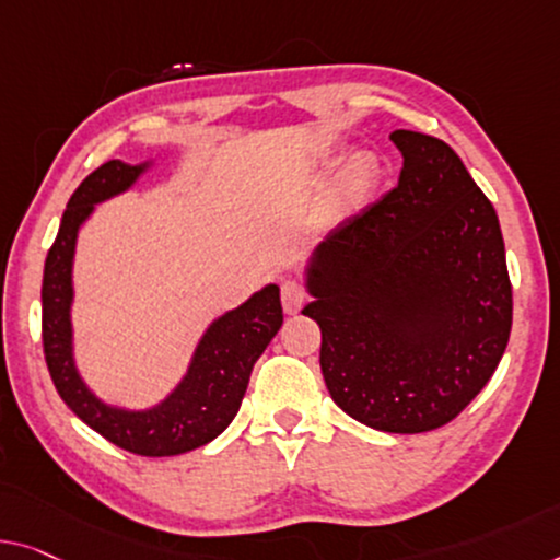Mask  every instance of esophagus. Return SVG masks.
Returning <instances> with one entry per match:
<instances>
[{"instance_id":"obj_1","label":"esophagus","mask_w":560,"mask_h":560,"mask_svg":"<svg viewBox=\"0 0 560 560\" xmlns=\"http://www.w3.org/2000/svg\"><path fill=\"white\" fill-rule=\"evenodd\" d=\"M306 289L299 279H283L281 281V306L287 314H296L299 308L306 304Z\"/></svg>"}]
</instances>
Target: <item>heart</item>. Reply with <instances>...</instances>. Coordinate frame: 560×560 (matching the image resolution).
Here are the masks:
<instances>
[{"mask_svg":"<svg viewBox=\"0 0 560 560\" xmlns=\"http://www.w3.org/2000/svg\"><path fill=\"white\" fill-rule=\"evenodd\" d=\"M372 183H374V163L366 155H354L352 161L341 168L337 178V190L341 198L352 200L366 194Z\"/></svg>","mask_w":560,"mask_h":560,"instance_id":"heart-1","label":"heart"}]
</instances>
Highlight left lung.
I'll return each mask as SVG.
<instances>
[{
	"mask_svg": "<svg viewBox=\"0 0 560 560\" xmlns=\"http://www.w3.org/2000/svg\"><path fill=\"white\" fill-rule=\"evenodd\" d=\"M397 186L334 229L306 269L334 402L382 432L438 430L488 385L513 289L488 196L453 148L395 130Z\"/></svg>",
	"mask_w": 560,
	"mask_h": 560,
	"instance_id": "left-lung-1",
	"label": "left lung"
}]
</instances>
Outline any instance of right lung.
Listing matches in <instances>:
<instances>
[{
    "label": "right lung",
    "mask_w": 560,
    "mask_h": 560,
    "mask_svg": "<svg viewBox=\"0 0 560 560\" xmlns=\"http://www.w3.org/2000/svg\"><path fill=\"white\" fill-rule=\"evenodd\" d=\"M145 165L107 161L72 194L42 277V345L49 377L82 422L128 453L168 457L206 445L229 428L246 395L256 360L281 329L283 312L279 287L269 283L206 329L186 377L153 410L130 412L100 402L80 380L72 360L74 241L95 203L128 190Z\"/></svg>",
    "instance_id": "1"
}]
</instances>
